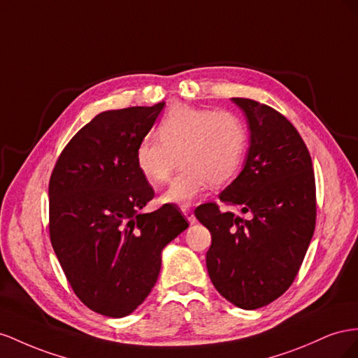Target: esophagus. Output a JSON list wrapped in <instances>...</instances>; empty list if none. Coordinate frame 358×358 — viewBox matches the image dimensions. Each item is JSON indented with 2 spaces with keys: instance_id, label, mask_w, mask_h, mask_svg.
Instances as JSON below:
<instances>
[{
  "instance_id": "1",
  "label": "esophagus",
  "mask_w": 358,
  "mask_h": 358,
  "mask_svg": "<svg viewBox=\"0 0 358 358\" xmlns=\"http://www.w3.org/2000/svg\"><path fill=\"white\" fill-rule=\"evenodd\" d=\"M181 211H182V214H185L186 219L189 220V223H190V224H193V223L196 222V219H195V214H193V211H192L189 207H182V208H181Z\"/></svg>"
}]
</instances>
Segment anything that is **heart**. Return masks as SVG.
Segmentation results:
<instances>
[{
    "label": "heart",
    "mask_w": 358,
    "mask_h": 358,
    "mask_svg": "<svg viewBox=\"0 0 358 358\" xmlns=\"http://www.w3.org/2000/svg\"><path fill=\"white\" fill-rule=\"evenodd\" d=\"M155 136L142 139L135 163L151 186L166 182L180 163V173L162 195L163 202L189 206L210 182L222 186L232 180L244 157L248 130L228 110L173 105L162 118Z\"/></svg>",
    "instance_id": "obj_1"
}]
</instances>
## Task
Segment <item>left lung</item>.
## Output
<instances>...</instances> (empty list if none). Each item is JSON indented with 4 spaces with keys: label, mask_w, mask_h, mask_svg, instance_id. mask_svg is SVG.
<instances>
[{
    "label": "left lung",
    "mask_w": 358,
    "mask_h": 358,
    "mask_svg": "<svg viewBox=\"0 0 358 358\" xmlns=\"http://www.w3.org/2000/svg\"><path fill=\"white\" fill-rule=\"evenodd\" d=\"M248 118L250 147L238 177L219 199L250 219L202 203L196 219L211 232L208 275L220 295L253 310L287 291L310 244L316 220L312 159L300 134L280 112L234 97Z\"/></svg>",
    "instance_id": "left-lung-1"
}]
</instances>
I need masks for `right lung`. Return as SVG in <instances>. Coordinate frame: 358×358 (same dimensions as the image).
<instances>
[{
	"mask_svg": "<svg viewBox=\"0 0 358 358\" xmlns=\"http://www.w3.org/2000/svg\"><path fill=\"white\" fill-rule=\"evenodd\" d=\"M165 101L106 110L70 139L49 181V237L71 289L110 318L134 312L155 287L162 250L189 223L165 203L141 213L155 190L135 150Z\"/></svg>",
	"mask_w": 358,
	"mask_h": 358,
	"instance_id": "right-lung-1",
	"label": "right lung"
}]
</instances>
